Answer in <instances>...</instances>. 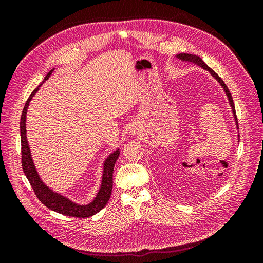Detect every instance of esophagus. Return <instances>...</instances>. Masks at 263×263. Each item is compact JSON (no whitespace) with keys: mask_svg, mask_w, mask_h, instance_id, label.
Instances as JSON below:
<instances>
[{"mask_svg":"<svg viewBox=\"0 0 263 263\" xmlns=\"http://www.w3.org/2000/svg\"><path fill=\"white\" fill-rule=\"evenodd\" d=\"M132 132V134H136V130H135V129H133V130H130Z\"/></svg>","mask_w":263,"mask_h":263,"instance_id":"1","label":"esophagus"}]
</instances>
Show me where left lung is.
Here are the masks:
<instances>
[{
	"label": "left lung",
	"mask_w": 263,
	"mask_h": 263,
	"mask_svg": "<svg viewBox=\"0 0 263 263\" xmlns=\"http://www.w3.org/2000/svg\"><path fill=\"white\" fill-rule=\"evenodd\" d=\"M177 58L178 59H180L181 61H185V62H192V63H194V65H196V66H198V67H201V68H203L204 70H206V71H209V72L214 77V79H216L217 80V82L221 85V87H222V90H224V92L226 93V95H227V99H228V103H229V105H230V107H232V113H233V116H234V119H235V123H236V128L238 129L239 128V127H238V121H237V116H236V109H235V105H234V101H233V98H232V94H230V92H229V90H228V87H227V85L225 84V82L221 80V79L219 78V76L215 72L214 70H212L208 65H206V63L198 57V55H195V54H191V53H179V54H177ZM238 136H239V135H238Z\"/></svg>",
	"instance_id": "obj_1"
}]
</instances>
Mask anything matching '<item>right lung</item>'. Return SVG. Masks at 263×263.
Wrapping results in <instances>:
<instances>
[{
  "mask_svg": "<svg viewBox=\"0 0 263 263\" xmlns=\"http://www.w3.org/2000/svg\"><path fill=\"white\" fill-rule=\"evenodd\" d=\"M50 70L48 74L45 77V80L38 85L37 89H35L31 94L29 95L28 100L26 101V104L24 106L22 117H21V144H22V166L23 171L25 173L26 178L28 179L31 187H33L36 196L38 200L41 201L45 206H47L49 210L60 213L62 215H67V216L79 217V218H86L91 217L94 214L99 213L102 209L105 208L107 204L110 193H112L113 189V171L114 165L119 156V149H116L112 154L108 155L103 162V174H102V181L101 185L98 191L97 195L93 198V201L89 204H78L73 201H71L67 196L62 195L60 193L54 192L49 186H47L43 180L39 177V174L36 170L35 163L31 158L30 149L28 146V141L26 137V114L27 108L29 106V102L34 98V95L38 92L39 87L43 85V83L48 80V78L51 76L52 71Z\"/></svg>",
  "mask_w": 263,
  "mask_h": 263,
  "instance_id": "obj_1",
  "label": "right lung"
}]
</instances>
